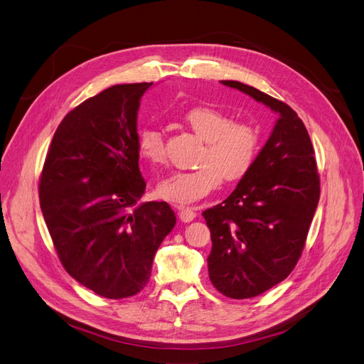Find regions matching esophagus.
<instances>
[{"label":"esophagus","instance_id":"34e87169","mask_svg":"<svg viewBox=\"0 0 364 364\" xmlns=\"http://www.w3.org/2000/svg\"><path fill=\"white\" fill-rule=\"evenodd\" d=\"M176 208L179 209V218L183 223H190L196 218V211L190 206H183V205H176Z\"/></svg>","mask_w":364,"mask_h":364}]
</instances>
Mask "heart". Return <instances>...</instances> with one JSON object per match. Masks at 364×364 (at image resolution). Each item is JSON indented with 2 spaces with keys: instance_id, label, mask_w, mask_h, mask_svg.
Listing matches in <instances>:
<instances>
[{
  "instance_id": "1",
  "label": "heart",
  "mask_w": 364,
  "mask_h": 364,
  "mask_svg": "<svg viewBox=\"0 0 364 364\" xmlns=\"http://www.w3.org/2000/svg\"><path fill=\"white\" fill-rule=\"evenodd\" d=\"M183 123L205 141L197 164L190 171H174L162 179L158 193L165 200L190 203L215 190L220 182H237L245 178L255 162L259 149L258 130L211 106H194L183 114ZM141 156L153 165L165 162L162 132L147 126L139 132Z\"/></svg>"
}]
</instances>
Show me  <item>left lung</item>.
Segmentation results:
<instances>
[{
  "instance_id": "1",
  "label": "left lung",
  "mask_w": 364,
  "mask_h": 364,
  "mask_svg": "<svg viewBox=\"0 0 364 364\" xmlns=\"http://www.w3.org/2000/svg\"><path fill=\"white\" fill-rule=\"evenodd\" d=\"M222 83L278 114L272 135L232 194L202 214L213 241L209 279L222 294L247 299L284 281L299 261L321 181L310 135L289 105L241 82Z\"/></svg>"
}]
</instances>
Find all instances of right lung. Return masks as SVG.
I'll return each mask as SVG.
<instances>
[{"mask_svg":"<svg viewBox=\"0 0 364 364\" xmlns=\"http://www.w3.org/2000/svg\"><path fill=\"white\" fill-rule=\"evenodd\" d=\"M151 83L107 87L54 132L39 200L58 257L71 277L107 299L146 287L155 253L176 225L167 202L146 191L138 159L139 100Z\"/></svg>","mask_w":364,"mask_h":364,"instance_id":"right-lung-1","label":"right lung"}]
</instances>
